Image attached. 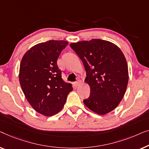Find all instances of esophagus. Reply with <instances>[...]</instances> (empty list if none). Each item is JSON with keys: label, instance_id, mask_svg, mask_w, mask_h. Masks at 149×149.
Returning <instances> with one entry per match:
<instances>
[{"label": "esophagus", "instance_id": "esophagus-1", "mask_svg": "<svg viewBox=\"0 0 149 149\" xmlns=\"http://www.w3.org/2000/svg\"><path fill=\"white\" fill-rule=\"evenodd\" d=\"M81 84V79H77V81L75 82V84L76 86H79Z\"/></svg>", "mask_w": 149, "mask_h": 149}]
</instances>
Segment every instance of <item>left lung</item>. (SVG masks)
<instances>
[{
	"mask_svg": "<svg viewBox=\"0 0 149 149\" xmlns=\"http://www.w3.org/2000/svg\"><path fill=\"white\" fill-rule=\"evenodd\" d=\"M84 65L91 95L84 103L96 113L105 115L122 100L128 83L124 54L111 42L92 39L70 44Z\"/></svg>",
	"mask_w": 149,
	"mask_h": 149,
	"instance_id": "left-lung-1",
	"label": "left lung"
}]
</instances>
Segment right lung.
<instances>
[{
    "instance_id": "right-lung-1",
    "label": "right lung",
    "mask_w": 149,
    "mask_h": 149,
    "mask_svg": "<svg viewBox=\"0 0 149 149\" xmlns=\"http://www.w3.org/2000/svg\"><path fill=\"white\" fill-rule=\"evenodd\" d=\"M68 45L64 40L39 43L23 56L19 68V82L29 103L35 111L52 116L63 107L71 84L63 80L57 59Z\"/></svg>"
}]
</instances>
